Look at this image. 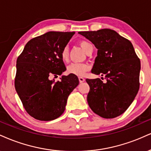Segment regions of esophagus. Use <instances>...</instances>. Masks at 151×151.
Returning a JSON list of instances; mask_svg holds the SVG:
<instances>
[{
  "mask_svg": "<svg viewBox=\"0 0 151 151\" xmlns=\"http://www.w3.org/2000/svg\"><path fill=\"white\" fill-rule=\"evenodd\" d=\"M79 82H80V83H82L85 81V79H84V78H83V77H79Z\"/></svg>",
  "mask_w": 151,
  "mask_h": 151,
  "instance_id": "34e87169",
  "label": "esophagus"
}]
</instances>
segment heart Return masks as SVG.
I'll list each match as a JSON object with an SVG mask.
<instances>
[{"instance_id": "b5f03b06", "label": "heart", "mask_w": 151, "mask_h": 151, "mask_svg": "<svg viewBox=\"0 0 151 151\" xmlns=\"http://www.w3.org/2000/svg\"><path fill=\"white\" fill-rule=\"evenodd\" d=\"M79 45L82 48V49L85 52L86 51L87 49L89 47L91 43L87 42L86 41H81L79 42ZM61 59L65 63L68 61L69 60V50L68 47H65L61 51ZM90 70V65L86 63H74L68 65L67 68V72L70 74H73V75L79 76V77H82L85 75L87 72Z\"/></svg>"}]
</instances>
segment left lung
Masks as SVG:
<instances>
[{
    "label": "left lung",
    "mask_w": 151,
    "mask_h": 151,
    "mask_svg": "<svg viewBox=\"0 0 151 151\" xmlns=\"http://www.w3.org/2000/svg\"><path fill=\"white\" fill-rule=\"evenodd\" d=\"M79 34L98 49L91 72L104 76L106 79L105 82L99 78L86 79L90 86L88 105L103 118L119 116L127 110L139 89L141 63L133 45L110 29Z\"/></svg>",
    "instance_id": "obj_1"
}]
</instances>
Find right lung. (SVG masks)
Listing matches in <instances>:
<instances>
[{
    "label": "right lung",
    "mask_w": 151,
    "mask_h": 151,
    "mask_svg": "<svg viewBox=\"0 0 151 151\" xmlns=\"http://www.w3.org/2000/svg\"><path fill=\"white\" fill-rule=\"evenodd\" d=\"M75 32H49L31 39L17 58L14 79L16 91L29 115L50 121L65 111L68 98L79 84L76 75L51 77L66 70L61 51Z\"/></svg>",
    "instance_id": "right-lung-1"
}]
</instances>
